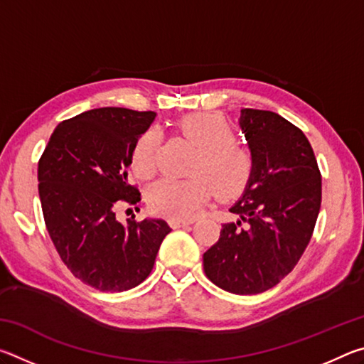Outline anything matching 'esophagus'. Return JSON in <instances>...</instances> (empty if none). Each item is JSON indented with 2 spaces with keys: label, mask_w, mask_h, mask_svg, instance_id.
Here are the masks:
<instances>
[{
  "label": "esophagus",
  "mask_w": 364,
  "mask_h": 364,
  "mask_svg": "<svg viewBox=\"0 0 364 364\" xmlns=\"http://www.w3.org/2000/svg\"><path fill=\"white\" fill-rule=\"evenodd\" d=\"M193 223H194V220H170L171 228H183V226H188Z\"/></svg>",
  "instance_id": "34e87169"
}]
</instances>
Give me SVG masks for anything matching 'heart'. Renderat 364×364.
<instances>
[{"label":"heart","instance_id":"1","mask_svg":"<svg viewBox=\"0 0 364 364\" xmlns=\"http://www.w3.org/2000/svg\"><path fill=\"white\" fill-rule=\"evenodd\" d=\"M178 128L199 149L191 170L194 178L159 180L147 191V202L164 217L191 220L210 200L213 189L223 199L241 194L250 180L254 159L244 146L232 141V128L218 114L184 115ZM159 143V132L151 128L134 144L132 165L139 178H149L156 171Z\"/></svg>","mask_w":364,"mask_h":364}]
</instances>
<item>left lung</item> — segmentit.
Listing matches in <instances>:
<instances>
[{
    "mask_svg": "<svg viewBox=\"0 0 364 364\" xmlns=\"http://www.w3.org/2000/svg\"><path fill=\"white\" fill-rule=\"evenodd\" d=\"M239 128L254 170L230 208L239 218L221 226L204 271L223 291L250 295L274 287L300 260L321 207V173L306 136L284 117L242 109Z\"/></svg>",
    "mask_w": 364,
    "mask_h": 364,
    "instance_id": "left-lung-1",
    "label": "left lung"
}]
</instances>
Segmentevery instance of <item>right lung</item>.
<instances>
[{"mask_svg":"<svg viewBox=\"0 0 364 364\" xmlns=\"http://www.w3.org/2000/svg\"><path fill=\"white\" fill-rule=\"evenodd\" d=\"M156 112L100 107L64 120L38 162V193L53 244L73 276L102 292L141 284L154 268L167 221L120 223V200L139 202L128 183L134 144Z\"/></svg>","mask_w":364,"mask_h":364,"instance_id":"right-lung-1","label":"right lung"}]
</instances>
